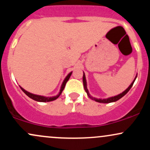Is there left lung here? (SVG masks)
I'll use <instances>...</instances> for the list:
<instances>
[{
  "mask_svg": "<svg viewBox=\"0 0 150 150\" xmlns=\"http://www.w3.org/2000/svg\"><path fill=\"white\" fill-rule=\"evenodd\" d=\"M136 77H137V75H136V77H135V79H134V80L132 81V82L131 84H130V85L129 86V87L127 88L124 92H123L122 93H120V94H118V95L116 96H114V97H108V98H105V99H99V98H96V97H93L92 96L90 95V94H89V91H88V89H87V80H86V77H85V73H83V77H82V81H83V85H84V88H85V92H87V95L89 96V97L90 98V99H92V100H94L96 101H97V102H99V103H111V102H114V101H118V99H120V98H122L123 97V96L125 95V94H127V93L128 92V91L130 90V88L132 87V85H133L134 82H135Z\"/></svg>",
  "mask_w": 150,
  "mask_h": 150,
  "instance_id": "8db88e82",
  "label": "left lung"
}]
</instances>
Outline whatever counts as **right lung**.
<instances>
[{
    "mask_svg": "<svg viewBox=\"0 0 150 150\" xmlns=\"http://www.w3.org/2000/svg\"><path fill=\"white\" fill-rule=\"evenodd\" d=\"M72 75V72L68 74V75H67V77H65V80H63V83H62L59 92H58V94H57V95L54 96V97H44V96L37 95V94H32V93L27 92V91L25 90V89H24L23 88H22L21 87H20V88H21L22 90L23 91L24 93H25V94H27V95L29 97L31 98V99H32L33 100H35L37 101H40V102H46V101H51L55 100V99H56L57 98H58V97H59L60 95H61L62 92H63V90L65 88V85H66L67 82H68V80H69L70 75Z\"/></svg>",
    "mask_w": 150,
    "mask_h": 150,
    "instance_id": "1",
    "label": "right lung"
}]
</instances>
